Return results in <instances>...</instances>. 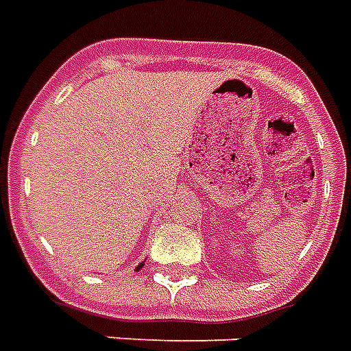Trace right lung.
Listing matches in <instances>:
<instances>
[{
    "mask_svg": "<svg viewBox=\"0 0 351 351\" xmlns=\"http://www.w3.org/2000/svg\"><path fill=\"white\" fill-rule=\"evenodd\" d=\"M142 266H144V263H141V265H138V266H136V270H141V268H142Z\"/></svg>",
    "mask_w": 351,
    "mask_h": 351,
    "instance_id": "right-lung-1",
    "label": "right lung"
}]
</instances>
